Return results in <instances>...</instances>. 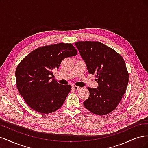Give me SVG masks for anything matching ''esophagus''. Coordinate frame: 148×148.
Returning <instances> with one entry per match:
<instances>
[{"label":"esophagus","mask_w":148,"mask_h":148,"mask_svg":"<svg viewBox=\"0 0 148 148\" xmlns=\"http://www.w3.org/2000/svg\"><path fill=\"white\" fill-rule=\"evenodd\" d=\"M72 88L74 89V90H79L80 89V87L77 86H72Z\"/></svg>","instance_id":"esophagus-1"}]
</instances>
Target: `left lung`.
<instances>
[{
  "instance_id": "8db88e82",
  "label": "left lung",
  "mask_w": 148,
  "mask_h": 148,
  "mask_svg": "<svg viewBox=\"0 0 148 148\" xmlns=\"http://www.w3.org/2000/svg\"><path fill=\"white\" fill-rule=\"evenodd\" d=\"M76 47L89 73L97 75L96 88L88 87L84 106L96 115H106L117 107L126 91L129 76L123 58L112 49L95 41H79Z\"/></svg>"
}]
</instances>
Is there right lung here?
Here are the masks:
<instances>
[{"label":"right lung","mask_w":148,"mask_h":148,"mask_svg":"<svg viewBox=\"0 0 148 148\" xmlns=\"http://www.w3.org/2000/svg\"><path fill=\"white\" fill-rule=\"evenodd\" d=\"M77 54L71 44L59 43L35 49L17 66L15 78L20 95L31 109L49 114L64 104L71 88L52 79L62 61Z\"/></svg>","instance_id":"obj_1"}]
</instances>
